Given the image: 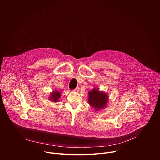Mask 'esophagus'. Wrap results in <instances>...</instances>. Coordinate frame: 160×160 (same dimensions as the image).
<instances>
[{"mask_svg": "<svg viewBox=\"0 0 160 160\" xmlns=\"http://www.w3.org/2000/svg\"><path fill=\"white\" fill-rule=\"evenodd\" d=\"M79 90H80V88L79 87H77L73 91H74V92H78V91H79Z\"/></svg>", "mask_w": 160, "mask_h": 160, "instance_id": "34e87169", "label": "esophagus"}]
</instances>
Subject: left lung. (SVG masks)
Returning a JSON list of instances; mask_svg holds the SVG:
<instances>
[{
  "mask_svg": "<svg viewBox=\"0 0 160 160\" xmlns=\"http://www.w3.org/2000/svg\"><path fill=\"white\" fill-rule=\"evenodd\" d=\"M109 96L104 91L99 90V88H94L88 92V104L94 108L96 111L105 108L108 102Z\"/></svg>",
  "mask_w": 160,
  "mask_h": 160,
  "instance_id": "1",
  "label": "left lung"
}]
</instances>
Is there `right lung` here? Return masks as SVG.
Here are the masks:
<instances>
[{"instance_id": "right-lung-1", "label": "right lung", "mask_w": 160, "mask_h": 160, "mask_svg": "<svg viewBox=\"0 0 160 160\" xmlns=\"http://www.w3.org/2000/svg\"><path fill=\"white\" fill-rule=\"evenodd\" d=\"M61 98V92L57 90H53L52 92H51V95L49 96V100L53 102H58Z\"/></svg>"}]
</instances>
